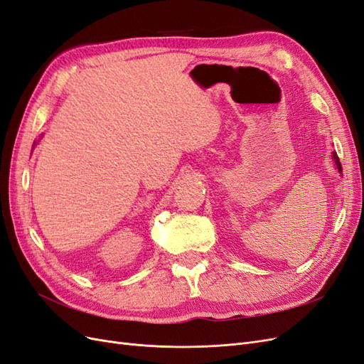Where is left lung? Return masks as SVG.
<instances>
[{
  "label": "left lung",
  "instance_id": "obj_1",
  "mask_svg": "<svg viewBox=\"0 0 364 364\" xmlns=\"http://www.w3.org/2000/svg\"><path fill=\"white\" fill-rule=\"evenodd\" d=\"M333 159H334V164H336L337 170L341 173V164H340V161H338V156H337V153H336V151H333Z\"/></svg>",
  "mask_w": 364,
  "mask_h": 364
}]
</instances>
